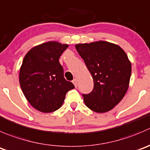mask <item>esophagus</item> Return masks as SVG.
I'll use <instances>...</instances> for the list:
<instances>
[{
    "label": "esophagus",
    "mask_w": 150,
    "mask_h": 150,
    "mask_svg": "<svg viewBox=\"0 0 150 150\" xmlns=\"http://www.w3.org/2000/svg\"><path fill=\"white\" fill-rule=\"evenodd\" d=\"M72 83H73V84L75 85V86L77 87V86H78V81H77L76 78H75V79L72 81Z\"/></svg>",
    "instance_id": "34e87169"
}]
</instances>
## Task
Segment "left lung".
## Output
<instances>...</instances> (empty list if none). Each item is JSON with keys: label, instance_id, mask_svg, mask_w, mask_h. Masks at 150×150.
<instances>
[{"label": "left lung", "instance_id": "left-lung-1", "mask_svg": "<svg viewBox=\"0 0 150 150\" xmlns=\"http://www.w3.org/2000/svg\"><path fill=\"white\" fill-rule=\"evenodd\" d=\"M77 51L92 75L94 88L83 94L86 105L97 113L114 108L129 87L131 63L119 45L105 41L78 44Z\"/></svg>", "mask_w": 150, "mask_h": 150}]
</instances>
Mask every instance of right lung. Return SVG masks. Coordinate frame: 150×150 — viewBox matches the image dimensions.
Instances as JSON below:
<instances>
[{"mask_svg":"<svg viewBox=\"0 0 150 150\" xmlns=\"http://www.w3.org/2000/svg\"><path fill=\"white\" fill-rule=\"evenodd\" d=\"M68 45L47 42L30 49L20 69V85L28 103L36 110L50 113L60 108L67 91L75 88L66 81L59 58Z\"/></svg>","mask_w":150,"mask_h":150,"instance_id":"obj_1","label":"right lung"}]
</instances>
